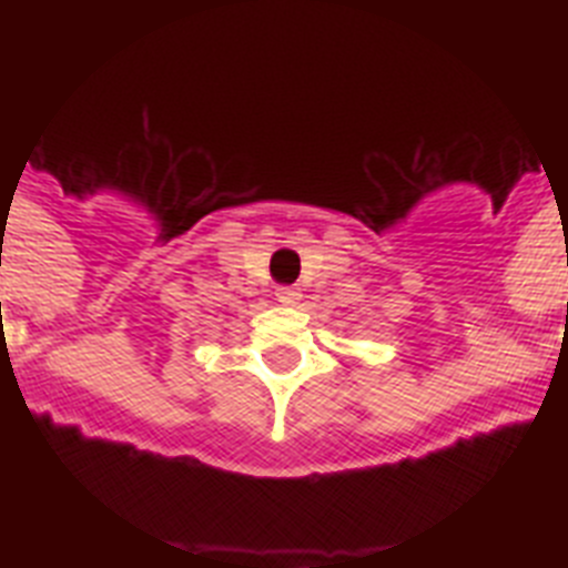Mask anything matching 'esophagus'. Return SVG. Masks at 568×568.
<instances>
[{
    "label": "esophagus",
    "instance_id": "obj_1",
    "mask_svg": "<svg viewBox=\"0 0 568 568\" xmlns=\"http://www.w3.org/2000/svg\"><path fill=\"white\" fill-rule=\"evenodd\" d=\"M275 298H278L281 304H298L301 290L298 287H278L275 290Z\"/></svg>",
    "mask_w": 568,
    "mask_h": 568
}]
</instances>
